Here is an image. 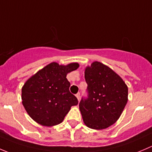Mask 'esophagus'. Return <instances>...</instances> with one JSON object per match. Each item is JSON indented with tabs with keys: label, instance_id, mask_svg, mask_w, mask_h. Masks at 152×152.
Here are the masks:
<instances>
[{
	"label": "esophagus",
	"instance_id": "esophagus-1",
	"mask_svg": "<svg viewBox=\"0 0 152 152\" xmlns=\"http://www.w3.org/2000/svg\"><path fill=\"white\" fill-rule=\"evenodd\" d=\"M76 98H77V99H78V100L80 99V94H79V93H78V94H76Z\"/></svg>",
	"mask_w": 152,
	"mask_h": 152
}]
</instances>
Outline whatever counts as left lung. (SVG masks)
Segmentation results:
<instances>
[{
    "label": "left lung",
    "mask_w": 152,
    "mask_h": 152,
    "mask_svg": "<svg viewBox=\"0 0 152 152\" xmlns=\"http://www.w3.org/2000/svg\"><path fill=\"white\" fill-rule=\"evenodd\" d=\"M88 98L79 110L85 124L96 130L107 129L120 118L128 102V87L118 74L99 61L85 68Z\"/></svg>",
    "instance_id": "left-lung-1"
}]
</instances>
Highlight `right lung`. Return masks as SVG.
I'll return each mask as SVG.
<instances>
[{
  "mask_svg": "<svg viewBox=\"0 0 152 152\" xmlns=\"http://www.w3.org/2000/svg\"><path fill=\"white\" fill-rule=\"evenodd\" d=\"M78 63L59 65L52 62L31 76L21 90L22 103L29 117L44 126H53L64 120L78 99L69 91L67 73L79 67Z\"/></svg>",
  "mask_w": 152,
  "mask_h": 152,
  "instance_id": "right-lung-1",
  "label": "right lung"
}]
</instances>
